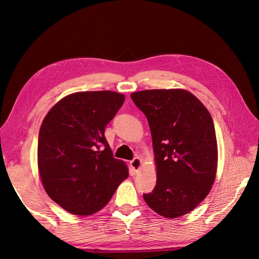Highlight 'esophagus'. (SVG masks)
<instances>
[{
  "label": "esophagus",
  "instance_id": "34e87169",
  "mask_svg": "<svg viewBox=\"0 0 259 259\" xmlns=\"http://www.w3.org/2000/svg\"><path fill=\"white\" fill-rule=\"evenodd\" d=\"M142 163H143L142 159H140L139 156H136V158H134L131 161V166L137 173V171H139L140 168H142Z\"/></svg>",
  "mask_w": 259,
  "mask_h": 259
}]
</instances>
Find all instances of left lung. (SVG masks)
I'll list each match as a JSON object with an SVG mask.
<instances>
[{
	"mask_svg": "<svg viewBox=\"0 0 259 259\" xmlns=\"http://www.w3.org/2000/svg\"><path fill=\"white\" fill-rule=\"evenodd\" d=\"M131 98L148 120L156 165V185L144 199L163 217L186 215L206 198L216 177L213 119L185 90H147Z\"/></svg>",
	"mask_w": 259,
	"mask_h": 259,
	"instance_id": "left-lung-1",
	"label": "left lung"
}]
</instances>
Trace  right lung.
<instances>
[{
    "mask_svg": "<svg viewBox=\"0 0 259 259\" xmlns=\"http://www.w3.org/2000/svg\"><path fill=\"white\" fill-rule=\"evenodd\" d=\"M125 100L111 91L73 93L44 117L38 133L37 165L49 197L74 215L103 208L128 169L113 158L105 128Z\"/></svg>",
    "mask_w": 259,
    "mask_h": 259,
    "instance_id": "add662e5",
    "label": "right lung"
}]
</instances>
